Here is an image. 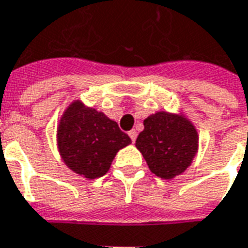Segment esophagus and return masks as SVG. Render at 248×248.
Segmentation results:
<instances>
[{"instance_id": "obj_1", "label": "esophagus", "mask_w": 248, "mask_h": 248, "mask_svg": "<svg viewBox=\"0 0 248 248\" xmlns=\"http://www.w3.org/2000/svg\"><path fill=\"white\" fill-rule=\"evenodd\" d=\"M129 137L131 138V141L136 142V140H137V131H136V130H131V131H129Z\"/></svg>"}]
</instances>
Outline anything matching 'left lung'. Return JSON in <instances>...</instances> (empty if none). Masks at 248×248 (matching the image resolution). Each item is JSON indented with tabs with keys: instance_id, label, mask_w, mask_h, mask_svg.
Here are the masks:
<instances>
[{
	"instance_id": "8db88e82",
	"label": "left lung",
	"mask_w": 248,
	"mask_h": 248,
	"mask_svg": "<svg viewBox=\"0 0 248 248\" xmlns=\"http://www.w3.org/2000/svg\"><path fill=\"white\" fill-rule=\"evenodd\" d=\"M137 149L149 169L160 178L172 180L192 164L199 148L196 127L181 114L158 111L143 121Z\"/></svg>"
}]
</instances>
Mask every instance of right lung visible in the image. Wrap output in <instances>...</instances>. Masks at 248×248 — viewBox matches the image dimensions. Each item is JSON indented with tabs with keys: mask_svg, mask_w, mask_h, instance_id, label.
Segmentation results:
<instances>
[{
	"mask_svg": "<svg viewBox=\"0 0 248 248\" xmlns=\"http://www.w3.org/2000/svg\"><path fill=\"white\" fill-rule=\"evenodd\" d=\"M131 143L115 121L103 112L72 102L58 126V148L64 164L88 180L105 176L115 154Z\"/></svg>",
	"mask_w": 248,
	"mask_h": 248,
	"instance_id": "1",
	"label": "right lung"
}]
</instances>
